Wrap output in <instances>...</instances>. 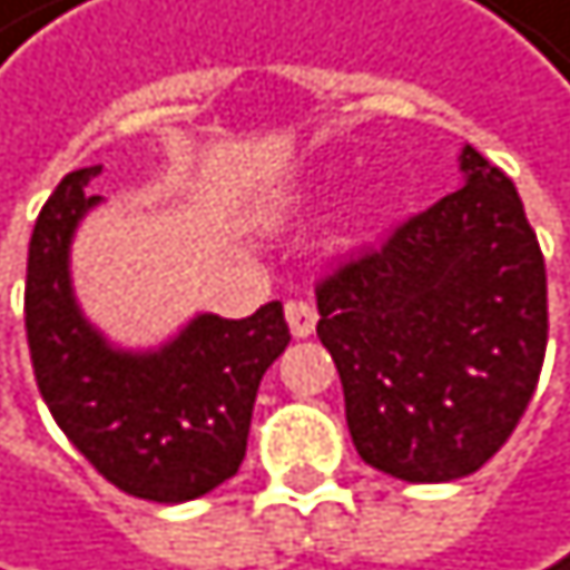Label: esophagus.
I'll return each mask as SVG.
<instances>
[{"label": "esophagus", "mask_w": 570, "mask_h": 570, "mask_svg": "<svg viewBox=\"0 0 570 570\" xmlns=\"http://www.w3.org/2000/svg\"><path fill=\"white\" fill-rule=\"evenodd\" d=\"M287 324L294 337H311L317 327V307L311 301H287Z\"/></svg>", "instance_id": "esophagus-1"}]
</instances>
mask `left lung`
Listing matches in <instances>:
<instances>
[{"label":"left lung","mask_w":570,"mask_h":570,"mask_svg":"<svg viewBox=\"0 0 570 570\" xmlns=\"http://www.w3.org/2000/svg\"><path fill=\"white\" fill-rule=\"evenodd\" d=\"M463 188L317 283V337L357 456L409 483L476 473L527 412L548 276L513 181L473 145Z\"/></svg>","instance_id":"obj_1"}]
</instances>
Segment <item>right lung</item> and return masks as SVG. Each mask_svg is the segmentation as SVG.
Returning <instances> with one entry per match:
<instances>
[{
  "instance_id": "right-lung-1",
  "label": "right lung",
  "mask_w": 570,
  "mask_h": 570,
  "mask_svg": "<svg viewBox=\"0 0 570 570\" xmlns=\"http://www.w3.org/2000/svg\"><path fill=\"white\" fill-rule=\"evenodd\" d=\"M100 165L70 171L36 219L26 263V341L39 395L83 460L155 503H185L236 476L259 379L291 327L273 301L253 317L198 314L158 351H120L87 324L70 287V239L100 195Z\"/></svg>"
}]
</instances>
